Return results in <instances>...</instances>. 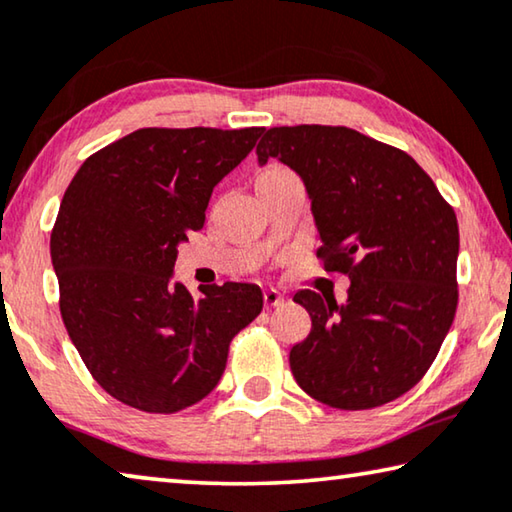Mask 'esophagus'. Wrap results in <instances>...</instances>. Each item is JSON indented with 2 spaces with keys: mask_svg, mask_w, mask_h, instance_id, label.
<instances>
[{
  "mask_svg": "<svg viewBox=\"0 0 512 512\" xmlns=\"http://www.w3.org/2000/svg\"><path fill=\"white\" fill-rule=\"evenodd\" d=\"M282 303H285V296H282L278 289H266L264 291V305L266 307H278Z\"/></svg>",
  "mask_w": 512,
  "mask_h": 512,
  "instance_id": "1",
  "label": "esophagus"
}]
</instances>
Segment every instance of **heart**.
Returning a JSON list of instances; mask_svg holds the SVG:
<instances>
[{
    "label": "heart",
    "instance_id": "obj_1",
    "mask_svg": "<svg viewBox=\"0 0 512 512\" xmlns=\"http://www.w3.org/2000/svg\"><path fill=\"white\" fill-rule=\"evenodd\" d=\"M282 173H289V170L282 168V166H269V168H264L262 173H259V177H271V175H282Z\"/></svg>",
    "mask_w": 512,
    "mask_h": 512
}]
</instances>
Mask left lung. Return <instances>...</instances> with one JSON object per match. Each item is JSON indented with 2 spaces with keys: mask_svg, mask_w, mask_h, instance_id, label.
I'll use <instances>...</instances> for the list:
<instances>
[{
  "mask_svg": "<svg viewBox=\"0 0 512 512\" xmlns=\"http://www.w3.org/2000/svg\"><path fill=\"white\" fill-rule=\"evenodd\" d=\"M294 168L310 193L328 271L348 298L312 289L294 300L312 316L289 353L296 383L339 410H369L415 387L440 353L458 307V218L410 154L330 125L271 127L257 145Z\"/></svg>",
  "mask_w": 512,
  "mask_h": 512,
  "instance_id": "left-lung-1",
  "label": "left lung"
}]
</instances>
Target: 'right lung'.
Wrapping results in <instances>:
<instances>
[{
	"label": "right lung",
	"instance_id": "obj_1",
	"mask_svg": "<svg viewBox=\"0 0 512 512\" xmlns=\"http://www.w3.org/2000/svg\"><path fill=\"white\" fill-rule=\"evenodd\" d=\"M264 127H143L91 154L52 227L59 307L72 344L104 392L173 415L218 385L230 342L262 312L246 282L193 298L170 285L177 243L205 225L214 186Z\"/></svg>",
	"mask_w": 512,
	"mask_h": 512
}]
</instances>
